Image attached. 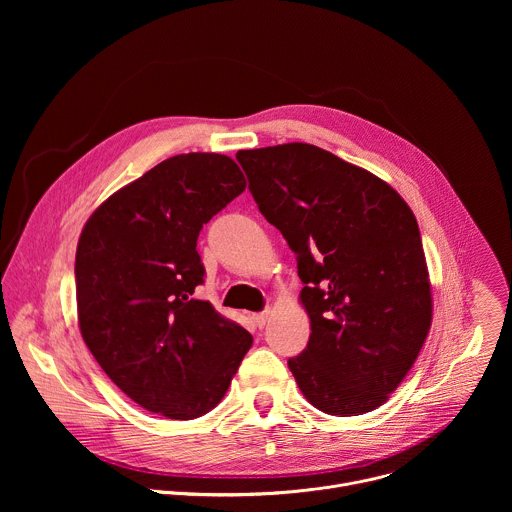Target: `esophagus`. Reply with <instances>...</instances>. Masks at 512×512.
I'll list each match as a JSON object with an SVG mask.
<instances>
[{
  "mask_svg": "<svg viewBox=\"0 0 512 512\" xmlns=\"http://www.w3.org/2000/svg\"><path fill=\"white\" fill-rule=\"evenodd\" d=\"M267 318H269V312H261V314H253V316H251V320H253V326H255V328H259V330L265 326Z\"/></svg>",
  "mask_w": 512,
  "mask_h": 512,
  "instance_id": "esophagus-1",
  "label": "esophagus"
}]
</instances>
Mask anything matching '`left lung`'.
<instances>
[{"label":"left lung","instance_id":"8db88e82","mask_svg":"<svg viewBox=\"0 0 512 512\" xmlns=\"http://www.w3.org/2000/svg\"><path fill=\"white\" fill-rule=\"evenodd\" d=\"M261 210L298 255L310 340L289 358L304 397L338 417L381 407L431 326L415 214L387 182L310 143L237 154Z\"/></svg>","mask_w":512,"mask_h":512}]
</instances>
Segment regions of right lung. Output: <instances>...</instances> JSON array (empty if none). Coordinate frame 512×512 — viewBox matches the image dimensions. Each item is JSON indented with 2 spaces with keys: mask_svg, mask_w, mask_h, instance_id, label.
<instances>
[{
  "mask_svg": "<svg viewBox=\"0 0 512 512\" xmlns=\"http://www.w3.org/2000/svg\"><path fill=\"white\" fill-rule=\"evenodd\" d=\"M221 154H180L111 194L87 221L75 261L79 328L107 377L168 419L214 409L253 336L194 296L196 241L245 190Z\"/></svg>",
  "mask_w": 512,
  "mask_h": 512,
  "instance_id": "1",
  "label": "right lung"
}]
</instances>
